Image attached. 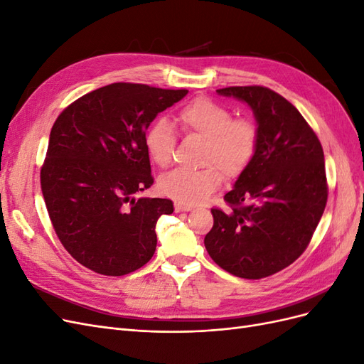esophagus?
I'll return each instance as SVG.
<instances>
[{"mask_svg": "<svg viewBox=\"0 0 364 364\" xmlns=\"http://www.w3.org/2000/svg\"><path fill=\"white\" fill-rule=\"evenodd\" d=\"M174 209H176V211H178V213H181V211L186 213V211H191L193 206H191V205H186V203L176 202V203H174Z\"/></svg>", "mask_w": 364, "mask_h": 364, "instance_id": "1", "label": "esophagus"}]
</instances>
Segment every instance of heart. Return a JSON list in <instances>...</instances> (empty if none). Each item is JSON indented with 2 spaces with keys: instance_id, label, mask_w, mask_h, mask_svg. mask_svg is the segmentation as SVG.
<instances>
[{
  "instance_id": "heart-1",
  "label": "heart",
  "mask_w": 364,
  "mask_h": 364,
  "mask_svg": "<svg viewBox=\"0 0 364 364\" xmlns=\"http://www.w3.org/2000/svg\"><path fill=\"white\" fill-rule=\"evenodd\" d=\"M178 123L186 135L205 139L203 164L199 170L178 168L159 181L161 191L183 203H199L213 194L226 178H238L255 156L258 129L249 118H234V112L209 98H194L178 112ZM146 149L158 167L173 161L176 134L170 123L158 119L146 134Z\"/></svg>"
}]
</instances>
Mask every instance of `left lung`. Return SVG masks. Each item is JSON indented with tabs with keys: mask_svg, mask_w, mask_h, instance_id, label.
I'll return each instance as SVG.
<instances>
[{
	"mask_svg": "<svg viewBox=\"0 0 364 364\" xmlns=\"http://www.w3.org/2000/svg\"><path fill=\"white\" fill-rule=\"evenodd\" d=\"M217 92L250 106L258 146L225 196L229 211L211 209L214 226L205 247L230 274L261 279L290 266L310 245L328 199L323 149L301 112L269 87Z\"/></svg>",
	"mask_w": 364,
	"mask_h": 364,
	"instance_id": "8db88e82",
	"label": "left lung"
}]
</instances>
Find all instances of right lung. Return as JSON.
<instances>
[{"label":"right lung","mask_w":364,"mask_h":364,"mask_svg":"<svg viewBox=\"0 0 364 364\" xmlns=\"http://www.w3.org/2000/svg\"><path fill=\"white\" fill-rule=\"evenodd\" d=\"M186 90L112 83L71 103L53 124L41 188L54 230L82 266L123 277L156 250L170 199L135 194L153 185L146 130Z\"/></svg>","instance_id":"right-lung-1"}]
</instances>
